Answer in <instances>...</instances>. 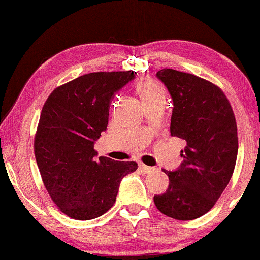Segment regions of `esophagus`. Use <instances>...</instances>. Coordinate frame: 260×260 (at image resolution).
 Instances as JSON below:
<instances>
[{
  "label": "esophagus",
  "instance_id": "esophagus-1",
  "mask_svg": "<svg viewBox=\"0 0 260 260\" xmlns=\"http://www.w3.org/2000/svg\"><path fill=\"white\" fill-rule=\"evenodd\" d=\"M139 168H140L142 173H145V174H147V173H151V172H153V171L155 170V167L147 166V165H145V164H142V162L140 164V165H139Z\"/></svg>",
  "mask_w": 260,
  "mask_h": 260
}]
</instances>
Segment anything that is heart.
Wrapping results in <instances>:
<instances>
[{"label":"heart","instance_id":"obj_1","mask_svg":"<svg viewBox=\"0 0 260 260\" xmlns=\"http://www.w3.org/2000/svg\"><path fill=\"white\" fill-rule=\"evenodd\" d=\"M137 90L144 104L152 101H165V90L159 82L153 79H142L138 83Z\"/></svg>","mask_w":260,"mask_h":260}]
</instances>
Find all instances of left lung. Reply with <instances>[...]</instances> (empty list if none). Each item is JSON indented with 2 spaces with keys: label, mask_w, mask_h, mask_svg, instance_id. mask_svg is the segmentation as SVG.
Returning a JSON list of instances; mask_svg holds the SVG:
<instances>
[{
  "label": "left lung",
  "mask_w": 260,
  "mask_h": 260,
  "mask_svg": "<svg viewBox=\"0 0 260 260\" xmlns=\"http://www.w3.org/2000/svg\"><path fill=\"white\" fill-rule=\"evenodd\" d=\"M156 78L173 101L171 135L185 140L186 147L178 170H162L170 184L154 196V204L167 217L193 220L214 206L235 171L236 118L224 92L207 80L170 68Z\"/></svg>",
  "instance_id": "8db88e82"
}]
</instances>
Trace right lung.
<instances>
[{
    "label": "right lung",
    "mask_w": 260,
    "mask_h": 260,
    "mask_svg": "<svg viewBox=\"0 0 260 260\" xmlns=\"http://www.w3.org/2000/svg\"><path fill=\"white\" fill-rule=\"evenodd\" d=\"M137 72L85 74L53 90L43 105L34 152L43 184L66 215L89 220L116 200L122 178L137 171L134 161L99 156L94 144L107 129L116 92Z\"/></svg>",
    "instance_id": "right-lung-1"
}]
</instances>
